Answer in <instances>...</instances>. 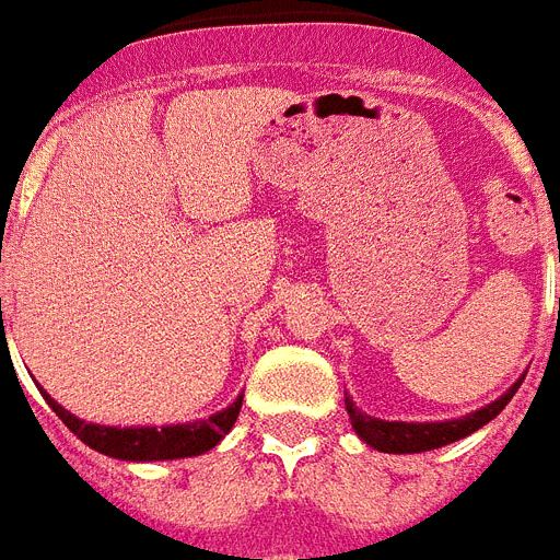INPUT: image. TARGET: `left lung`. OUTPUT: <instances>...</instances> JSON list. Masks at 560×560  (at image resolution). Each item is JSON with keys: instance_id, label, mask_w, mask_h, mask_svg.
Masks as SVG:
<instances>
[{"instance_id": "left-lung-1", "label": "left lung", "mask_w": 560, "mask_h": 560, "mask_svg": "<svg viewBox=\"0 0 560 560\" xmlns=\"http://www.w3.org/2000/svg\"><path fill=\"white\" fill-rule=\"evenodd\" d=\"M523 383V377L514 383L512 389L491 400L488 407L470 412V416L453 418V421H424V424H412V421H383V418H372L366 412H360L354 407V400L346 398V409L351 416V427L354 433L381 453H424L444 447V444L459 442L465 435L477 433L479 427H486L491 418H497L505 409V404L514 398V392Z\"/></svg>"}]
</instances>
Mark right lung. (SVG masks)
I'll use <instances>...</instances> for the list:
<instances>
[{"label": "right lung", "instance_id": "obj_1", "mask_svg": "<svg viewBox=\"0 0 560 560\" xmlns=\"http://www.w3.org/2000/svg\"><path fill=\"white\" fill-rule=\"evenodd\" d=\"M2 323V307H0ZM2 349H4V325H2ZM43 398L48 400V407L55 409L57 418L72 430L83 444H90L92 451L113 456V459L125 462H162V459H186V456H200V453L211 451L223 435L232 430L237 421L244 395H237L226 409H220L214 416L202 418V421H191V424H171V427H107L92 424V421H81L72 416L69 409H63L51 395L43 392Z\"/></svg>", "mask_w": 560, "mask_h": 560}]
</instances>
